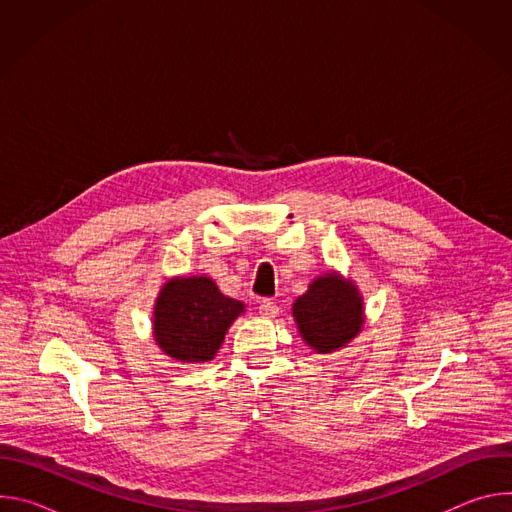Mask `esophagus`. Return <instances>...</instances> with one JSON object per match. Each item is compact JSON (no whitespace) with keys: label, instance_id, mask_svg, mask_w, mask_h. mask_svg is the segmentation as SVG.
Here are the masks:
<instances>
[{"label":"esophagus","instance_id":"obj_1","mask_svg":"<svg viewBox=\"0 0 512 512\" xmlns=\"http://www.w3.org/2000/svg\"><path fill=\"white\" fill-rule=\"evenodd\" d=\"M259 314H261L263 318H275V316L279 314V308L275 306L273 300L263 298V300H259Z\"/></svg>","mask_w":512,"mask_h":512}]
</instances>
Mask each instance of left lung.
Instances as JSON below:
<instances>
[{"label": "left lung", "instance_id": "1", "mask_svg": "<svg viewBox=\"0 0 512 512\" xmlns=\"http://www.w3.org/2000/svg\"><path fill=\"white\" fill-rule=\"evenodd\" d=\"M302 340L316 354H330L352 342L364 324V300L358 285L338 271H326L308 283L291 306Z\"/></svg>", "mask_w": 512, "mask_h": 512}]
</instances>
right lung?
<instances>
[{
  "label": "right lung",
  "instance_id": "obj_1",
  "mask_svg": "<svg viewBox=\"0 0 512 512\" xmlns=\"http://www.w3.org/2000/svg\"><path fill=\"white\" fill-rule=\"evenodd\" d=\"M245 314L208 275L168 279L154 304L152 334L164 354L178 362L200 364L216 356L231 324Z\"/></svg>",
  "mask_w": 512,
  "mask_h": 512
}]
</instances>
